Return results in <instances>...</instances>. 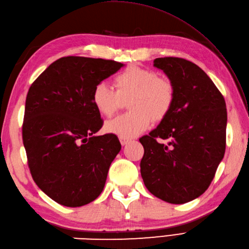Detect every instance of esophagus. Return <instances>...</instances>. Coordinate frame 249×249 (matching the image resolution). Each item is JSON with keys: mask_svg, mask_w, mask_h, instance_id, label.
<instances>
[{"mask_svg": "<svg viewBox=\"0 0 249 249\" xmlns=\"http://www.w3.org/2000/svg\"><path fill=\"white\" fill-rule=\"evenodd\" d=\"M119 139H120V142H121V144H122V145H123V146H124V145H126V144H127V143H128V142H129V140H128V139L122 138V137H120V138H119Z\"/></svg>", "mask_w": 249, "mask_h": 249, "instance_id": "34e87169", "label": "esophagus"}]
</instances>
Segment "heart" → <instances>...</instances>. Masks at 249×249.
Wrapping results in <instances>:
<instances>
[{"mask_svg":"<svg viewBox=\"0 0 249 249\" xmlns=\"http://www.w3.org/2000/svg\"><path fill=\"white\" fill-rule=\"evenodd\" d=\"M114 83L116 91L102 82L92 93L95 108L107 118L121 108L123 100L129 98L131 111L108 121L105 126L108 133L125 139L135 138L150 127L152 119L161 121L170 113L176 98L174 87L169 79L158 77L154 71L131 65L115 76Z\"/></svg>","mask_w":249,"mask_h":249,"instance_id":"obj_1","label":"heart"}]
</instances>
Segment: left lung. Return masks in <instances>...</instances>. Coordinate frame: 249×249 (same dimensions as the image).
<instances>
[{"instance_id": "8db88e82", "label": "left lung", "mask_w": 249, "mask_h": 249, "mask_svg": "<svg viewBox=\"0 0 249 249\" xmlns=\"http://www.w3.org/2000/svg\"><path fill=\"white\" fill-rule=\"evenodd\" d=\"M154 66L174 87L173 107L160 125L139 139L145 187L166 202L182 204L202 195L226 150L227 109L210 77L181 57H158Z\"/></svg>"}]
</instances>
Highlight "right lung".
Wrapping results in <instances>:
<instances>
[{
  "instance_id": "obj_1",
  "label": "right lung",
  "mask_w": 249,
  "mask_h": 249,
  "mask_svg": "<svg viewBox=\"0 0 249 249\" xmlns=\"http://www.w3.org/2000/svg\"><path fill=\"white\" fill-rule=\"evenodd\" d=\"M123 66L112 60L65 56L30 87L22 125L28 165L37 186L57 203L77 208L103 192L121 143L113 134L94 136L103 120L92 93Z\"/></svg>"
}]
</instances>
